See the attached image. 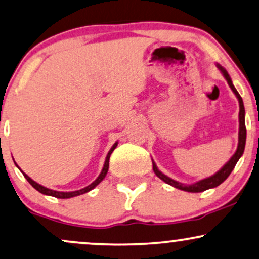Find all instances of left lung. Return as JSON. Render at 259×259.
I'll list each match as a JSON object with an SVG mask.
<instances>
[{"instance_id":"left-lung-1","label":"left lung","mask_w":259,"mask_h":259,"mask_svg":"<svg viewBox=\"0 0 259 259\" xmlns=\"http://www.w3.org/2000/svg\"><path fill=\"white\" fill-rule=\"evenodd\" d=\"M217 67H219V70L222 72L223 77L226 78L227 82H228L230 89L233 90V93H234L236 98H238V101H239V107H240V111H239V142H238V148H236L235 153L232 155V158L227 161L226 164L223 165L221 169L217 171L216 174L210 177H206V179L204 180H200L198 181V182L195 183H192V185H185V183H180L177 182V181L170 179V177H167L166 175H164L161 171L158 169L157 165L153 160H152V163H153V171L154 174L159 177L160 180H163L165 183H167V185L175 187V188H179L181 191H185V192H191V193H200V192H204V191H207V189H211V188H214V187L220 186L221 183L224 182V181L227 180V177L230 175V172H232L233 169L235 167L236 163H238V160L241 158V155L244 154V149H245V143H246V126H245V107H244V102H242V99L240 94L238 93V90L235 89V87L233 85V82L232 79H230L228 72L226 71V68L221 66L220 64H217Z\"/></svg>"}]
</instances>
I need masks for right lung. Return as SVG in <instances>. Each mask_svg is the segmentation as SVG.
<instances>
[{"mask_svg":"<svg viewBox=\"0 0 259 259\" xmlns=\"http://www.w3.org/2000/svg\"><path fill=\"white\" fill-rule=\"evenodd\" d=\"M117 145H118V142L114 143V145L112 146V147H111L110 152H108V153H107V157H106V159H105L104 167H102L101 172H100V175L98 176V179H96V180H95L94 182H93V183H90L89 186H87V187H84V188L79 189V191H73V192H59V191H53V189H49V188H47V187H43V186H40L39 183L35 182V181H33L32 179H31V177H29V176L26 175V174L23 172V171L20 170V167L18 166L17 164H15V165H17V167H19V170L21 171V172H23V175L25 176V179H26L27 181H29V183H30V185L32 186L33 188L36 189V191H38L39 193H42V194H45V195H49V197H54V198H58V199H68V198H73V197H77V195L84 194V193H87V192L92 191V189H94L95 187L98 186L99 183L101 182V181L105 179V176L107 175L108 166H110V157H111L112 152L114 151V148L117 147Z\"/></svg>","mask_w":259,"mask_h":259,"instance_id":"add662e5","label":"right lung"}]
</instances>
